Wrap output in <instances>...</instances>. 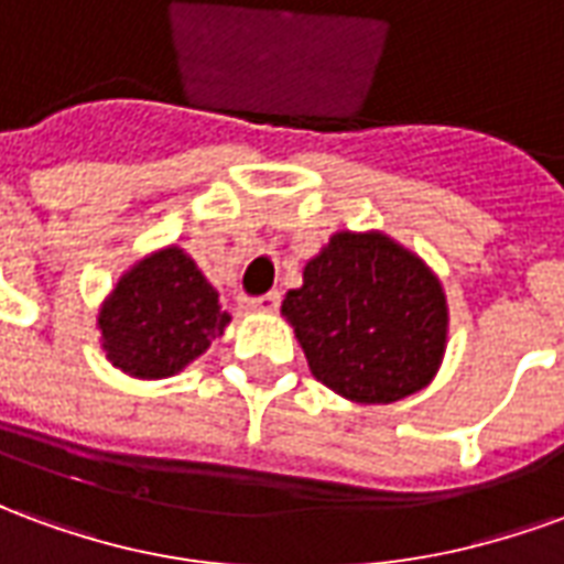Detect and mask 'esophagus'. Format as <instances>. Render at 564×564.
<instances>
[{
	"mask_svg": "<svg viewBox=\"0 0 564 564\" xmlns=\"http://www.w3.org/2000/svg\"><path fill=\"white\" fill-rule=\"evenodd\" d=\"M278 305H281V293H265L259 295V299H245L247 311H265V314H271V311H278Z\"/></svg>",
	"mask_w": 564,
	"mask_h": 564,
	"instance_id": "obj_1",
	"label": "esophagus"
}]
</instances>
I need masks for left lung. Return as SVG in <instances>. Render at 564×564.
I'll list each match as a JSON object with an SVG mask.
<instances>
[{
    "label": "left lung",
    "mask_w": 564,
    "mask_h": 564,
    "mask_svg": "<svg viewBox=\"0 0 564 564\" xmlns=\"http://www.w3.org/2000/svg\"><path fill=\"white\" fill-rule=\"evenodd\" d=\"M281 311L314 378L359 404L423 390L447 347L441 283L423 259L380 232L332 235Z\"/></svg>",
    "instance_id": "obj_1"
}]
</instances>
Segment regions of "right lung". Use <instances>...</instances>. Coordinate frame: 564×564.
<instances>
[{
	"label": "right lung",
	"mask_w": 564,
	"mask_h": 564,
	"mask_svg": "<svg viewBox=\"0 0 564 564\" xmlns=\"http://www.w3.org/2000/svg\"><path fill=\"white\" fill-rule=\"evenodd\" d=\"M229 314L181 247L127 271L99 314L108 359L132 378H172L220 338Z\"/></svg>",
	"instance_id": "1"
}]
</instances>
